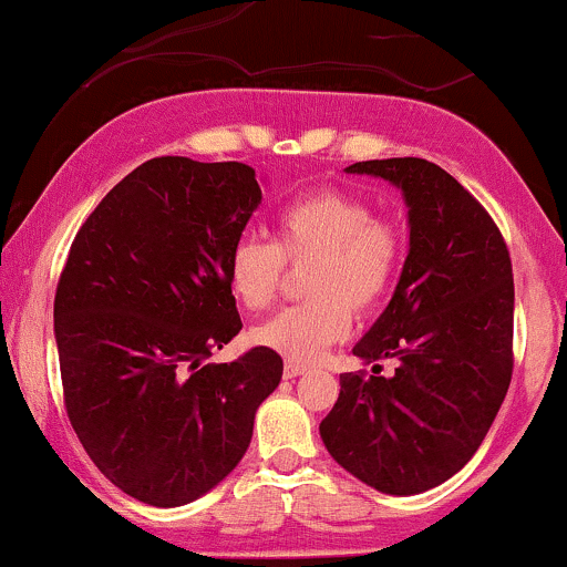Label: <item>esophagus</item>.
Masks as SVG:
<instances>
[{
	"mask_svg": "<svg viewBox=\"0 0 567 567\" xmlns=\"http://www.w3.org/2000/svg\"><path fill=\"white\" fill-rule=\"evenodd\" d=\"M306 370H309V368H306L303 362H292V360H285V370H282V373H285V379H298V375H303Z\"/></svg>",
	"mask_w": 567,
	"mask_h": 567,
	"instance_id": "1",
	"label": "esophagus"
}]
</instances>
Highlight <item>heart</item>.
Segmentation results:
<instances>
[{"label":"heart","instance_id":"heart-1","mask_svg":"<svg viewBox=\"0 0 567 567\" xmlns=\"http://www.w3.org/2000/svg\"><path fill=\"white\" fill-rule=\"evenodd\" d=\"M288 260L306 266L309 301L258 324L252 338L292 362H309L351 328V309H375L394 288L405 237L389 218L373 216L368 199L320 188L288 202L275 218V243L245 234L226 258V279L239 303L264 311L282 288Z\"/></svg>","mask_w":567,"mask_h":567}]
</instances>
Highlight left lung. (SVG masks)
<instances>
[{
    "label": "left lung",
    "mask_w": 567,
    "mask_h": 567,
    "mask_svg": "<svg viewBox=\"0 0 567 567\" xmlns=\"http://www.w3.org/2000/svg\"><path fill=\"white\" fill-rule=\"evenodd\" d=\"M402 192L410 250L392 301L354 347L322 419L328 453L392 496L437 487L483 445L512 381L514 279L498 226L451 173L419 157L354 162ZM394 359L392 377L378 362Z\"/></svg>",
    "instance_id": "1"
}]
</instances>
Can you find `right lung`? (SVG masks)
Wrapping results in <instances>:
<instances>
[{
	"label": "right lung",
	"mask_w": 567,
	"mask_h": 567,
	"mask_svg": "<svg viewBox=\"0 0 567 567\" xmlns=\"http://www.w3.org/2000/svg\"><path fill=\"white\" fill-rule=\"evenodd\" d=\"M261 205L243 162H143L90 213L55 290L71 426L93 464L148 506L205 496L250 445L282 357L205 362L243 330L226 258Z\"/></svg>",
	"instance_id": "1"
}]
</instances>
